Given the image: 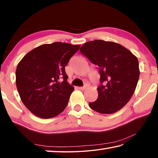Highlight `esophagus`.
Here are the masks:
<instances>
[{
	"mask_svg": "<svg viewBox=\"0 0 158 158\" xmlns=\"http://www.w3.org/2000/svg\"><path fill=\"white\" fill-rule=\"evenodd\" d=\"M89 83L88 82V81H86V82H85L84 83V85H83V86H81V87H79V89H80V90H85V89H87L88 87L89 86Z\"/></svg>",
	"mask_w": 158,
	"mask_h": 158,
	"instance_id": "obj_1",
	"label": "esophagus"
}]
</instances>
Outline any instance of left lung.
Returning <instances> with one entry per match:
<instances>
[{"mask_svg": "<svg viewBox=\"0 0 158 158\" xmlns=\"http://www.w3.org/2000/svg\"><path fill=\"white\" fill-rule=\"evenodd\" d=\"M80 52L98 66L100 75L98 99L89 106L100 114L119 111L137 87L140 73L137 57L121 44L101 40L86 42Z\"/></svg>", "mask_w": 158, "mask_h": 158, "instance_id": "left-lung-1", "label": "left lung"}]
</instances>
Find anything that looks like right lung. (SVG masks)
<instances>
[{
  "label": "right lung",
  "instance_id": "add662e5",
  "mask_svg": "<svg viewBox=\"0 0 158 158\" xmlns=\"http://www.w3.org/2000/svg\"><path fill=\"white\" fill-rule=\"evenodd\" d=\"M80 45L53 42L37 47L18 64L16 84L21 100L37 117L58 116L68 105L74 87L67 79L65 67Z\"/></svg>",
  "mask_w": 158,
  "mask_h": 158
}]
</instances>
